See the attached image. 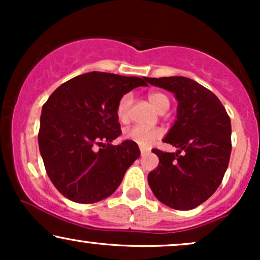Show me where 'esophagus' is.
Returning a JSON list of instances; mask_svg holds the SVG:
<instances>
[{
  "label": "esophagus",
  "instance_id": "esophagus-1",
  "mask_svg": "<svg viewBox=\"0 0 260 260\" xmlns=\"http://www.w3.org/2000/svg\"><path fill=\"white\" fill-rule=\"evenodd\" d=\"M148 153H149V150H147V149L140 148V154H142V156H144V155H147Z\"/></svg>",
  "mask_w": 260,
  "mask_h": 260
}]
</instances>
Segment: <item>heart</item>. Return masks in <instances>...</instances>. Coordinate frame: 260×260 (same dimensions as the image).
<instances>
[{"mask_svg":"<svg viewBox=\"0 0 260 260\" xmlns=\"http://www.w3.org/2000/svg\"><path fill=\"white\" fill-rule=\"evenodd\" d=\"M148 99L150 101L151 106L154 107L156 111L165 112L170 106V100L165 94L159 91L150 92L148 95ZM132 104V95L124 94L123 96L118 100L117 106H116V113L120 121H127L129 117V107ZM161 132L156 128H147L142 126H133L127 128L124 131V138L138 144L139 147L147 148L149 145L153 144L157 138H160Z\"/></svg>","mask_w":260,"mask_h":260,"instance_id":"b5f03b06","label":"heart"}]
</instances>
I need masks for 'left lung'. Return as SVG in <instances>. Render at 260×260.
I'll list each match as a JSON object with an SVG mask.
<instances>
[{"mask_svg":"<svg viewBox=\"0 0 260 260\" xmlns=\"http://www.w3.org/2000/svg\"><path fill=\"white\" fill-rule=\"evenodd\" d=\"M151 85L174 92L177 120L164 142L176 153L154 149L159 166L148 183L161 203L190 210L204 203L221 183L231 155V121L214 92L186 77L147 78Z\"/></svg>","mask_w":260,"mask_h":260,"instance_id":"obj_1","label":"left lung"}]
</instances>
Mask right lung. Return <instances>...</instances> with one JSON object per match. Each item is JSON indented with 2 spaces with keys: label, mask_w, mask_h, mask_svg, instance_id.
<instances>
[{
  "label": "right lung",
  "mask_w": 260,
  "mask_h": 260,
  "mask_svg": "<svg viewBox=\"0 0 260 260\" xmlns=\"http://www.w3.org/2000/svg\"><path fill=\"white\" fill-rule=\"evenodd\" d=\"M142 85H148L147 77L90 72L59 85L44 104L39 149L47 176L66 198L80 204L103 201L138 159L132 140L111 142L121 134L118 100Z\"/></svg>",
  "instance_id": "1"
}]
</instances>
